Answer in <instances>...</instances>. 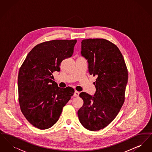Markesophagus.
I'll return each mask as SVG.
<instances>
[{
	"instance_id": "1",
	"label": "esophagus",
	"mask_w": 152,
	"mask_h": 152,
	"mask_svg": "<svg viewBox=\"0 0 152 152\" xmlns=\"http://www.w3.org/2000/svg\"><path fill=\"white\" fill-rule=\"evenodd\" d=\"M79 94L80 93L78 91H75V93H74V94H73V96H75V97H78L79 95Z\"/></svg>"
}]
</instances>
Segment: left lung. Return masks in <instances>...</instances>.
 Returning <instances> with one entry per match:
<instances>
[{
  "label": "left lung",
  "mask_w": 152,
  "mask_h": 152,
  "mask_svg": "<svg viewBox=\"0 0 152 152\" xmlns=\"http://www.w3.org/2000/svg\"><path fill=\"white\" fill-rule=\"evenodd\" d=\"M81 56L87 60L89 74L96 76L94 96L79 94L84 104L78 110L80 122L88 130H99L116 117L125 100L127 68L118 47L104 39L81 42Z\"/></svg>",
  "instance_id": "left-lung-1"
}]
</instances>
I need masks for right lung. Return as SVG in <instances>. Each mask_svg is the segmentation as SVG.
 <instances>
[{
    "instance_id": "obj_1",
    "label": "right lung",
    "mask_w": 152,
    "mask_h": 152,
    "mask_svg": "<svg viewBox=\"0 0 152 152\" xmlns=\"http://www.w3.org/2000/svg\"><path fill=\"white\" fill-rule=\"evenodd\" d=\"M76 40H53L36 45L18 75L19 102L22 113L33 126L47 129L56 123L63 108L75 92L53 81L63 60L72 56Z\"/></svg>"
}]
</instances>
